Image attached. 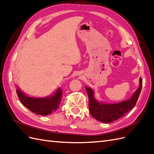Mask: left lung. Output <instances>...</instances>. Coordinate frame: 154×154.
Listing matches in <instances>:
<instances>
[{
    "mask_svg": "<svg viewBox=\"0 0 154 154\" xmlns=\"http://www.w3.org/2000/svg\"><path fill=\"white\" fill-rule=\"evenodd\" d=\"M143 86V81L140 78L139 86L133 94L131 99L117 103H104L94 98V90L86 86L89 100V110L92 116L97 120L103 123H111L124 116L126 113L135 107Z\"/></svg>",
    "mask_w": 154,
    "mask_h": 154,
    "instance_id": "8db88e82",
    "label": "left lung"
}]
</instances>
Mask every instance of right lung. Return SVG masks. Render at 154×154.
<instances>
[{
    "label": "right lung",
    "instance_id": "add662e5",
    "mask_svg": "<svg viewBox=\"0 0 154 154\" xmlns=\"http://www.w3.org/2000/svg\"><path fill=\"white\" fill-rule=\"evenodd\" d=\"M16 93L23 105L28 108L31 112L42 116L50 115L58 109L62 96V91L60 88H59L53 95L45 97L28 96L23 93L18 86Z\"/></svg>",
    "mask_w": 154,
    "mask_h": 154
}]
</instances>
